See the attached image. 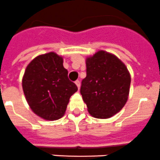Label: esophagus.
Returning <instances> with one entry per match:
<instances>
[{
    "instance_id": "esophagus-1",
    "label": "esophagus",
    "mask_w": 160,
    "mask_h": 160,
    "mask_svg": "<svg viewBox=\"0 0 160 160\" xmlns=\"http://www.w3.org/2000/svg\"><path fill=\"white\" fill-rule=\"evenodd\" d=\"M75 84H76V86H77L78 88V90H79V88H80V82H79L78 80H77V81H75Z\"/></svg>"
}]
</instances>
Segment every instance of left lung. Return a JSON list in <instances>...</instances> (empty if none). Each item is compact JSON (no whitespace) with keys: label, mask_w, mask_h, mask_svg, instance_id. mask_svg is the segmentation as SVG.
I'll use <instances>...</instances> for the list:
<instances>
[{"label":"left lung","mask_w":160,"mask_h":160,"mask_svg":"<svg viewBox=\"0 0 160 160\" xmlns=\"http://www.w3.org/2000/svg\"><path fill=\"white\" fill-rule=\"evenodd\" d=\"M87 77L81 92L93 117L108 118L119 112L128 101L131 75L115 55L99 50L86 61Z\"/></svg>","instance_id":"1"}]
</instances>
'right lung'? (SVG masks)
Wrapping results in <instances>:
<instances>
[{
    "mask_svg": "<svg viewBox=\"0 0 160 160\" xmlns=\"http://www.w3.org/2000/svg\"><path fill=\"white\" fill-rule=\"evenodd\" d=\"M22 88L31 110L46 120L62 118L70 96L78 90L68 78L62 57L53 52L31 61L24 73Z\"/></svg>",
    "mask_w": 160,
    "mask_h": 160,
    "instance_id": "1",
    "label": "right lung"
}]
</instances>
